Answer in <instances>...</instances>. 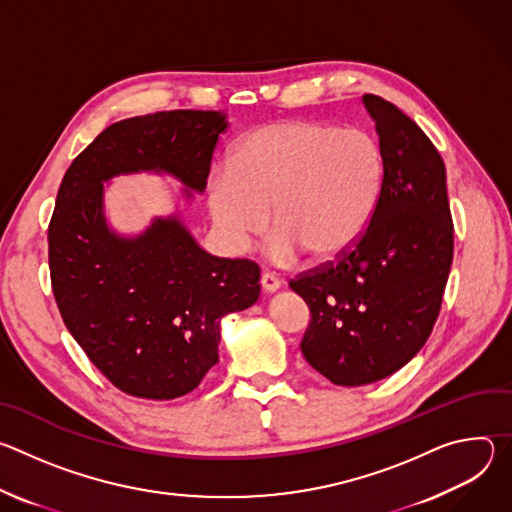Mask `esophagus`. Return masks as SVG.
Masks as SVG:
<instances>
[{
	"mask_svg": "<svg viewBox=\"0 0 512 512\" xmlns=\"http://www.w3.org/2000/svg\"><path fill=\"white\" fill-rule=\"evenodd\" d=\"M279 285H281V281H279L273 273H263V275H261V287H263L265 291H269V294H271V291H277Z\"/></svg>",
	"mask_w": 512,
	"mask_h": 512,
	"instance_id": "34e87169",
	"label": "esophagus"
}]
</instances>
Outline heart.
Listing matches in <instances>:
<instances>
[{
    "label": "heart",
    "mask_w": 512,
    "mask_h": 512,
    "mask_svg": "<svg viewBox=\"0 0 512 512\" xmlns=\"http://www.w3.org/2000/svg\"><path fill=\"white\" fill-rule=\"evenodd\" d=\"M385 186L375 135L314 119L261 125L239 139L229 170L208 182L214 225L235 249L271 227L275 263L330 261L352 249L373 223Z\"/></svg>",
    "instance_id": "obj_1"
}]
</instances>
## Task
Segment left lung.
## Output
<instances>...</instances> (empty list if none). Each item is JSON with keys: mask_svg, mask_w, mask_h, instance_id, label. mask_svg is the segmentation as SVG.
Listing matches in <instances>:
<instances>
[{"mask_svg": "<svg viewBox=\"0 0 512 512\" xmlns=\"http://www.w3.org/2000/svg\"><path fill=\"white\" fill-rule=\"evenodd\" d=\"M385 158L379 208L362 239L289 287L310 308L302 352L328 381L360 387L407 364L440 316L454 257L446 166L421 127L364 95Z\"/></svg>", "mask_w": 512, "mask_h": 512, "instance_id": "left-lung-1", "label": "left lung"}]
</instances>
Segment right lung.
I'll use <instances>...</instances> for the list:
<instances>
[{"mask_svg":"<svg viewBox=\"0 0 512 512\" xmlns=\"http://www.w3.org/2000/svg\"><path fill=\"white\" fill-rule=\"evenodd\" d=\"M216 111H158L109 125L72 160L48 225V263L60 316L101 375L139 399L194 391L218 360L221 318L259 298V265L204 253L176 218L117 239L103 218V180L164 170L204 190Z\"/></svg>","mask_w":512,"mask_h":512,"instance_id":"right-lung-1","label":"right lung"}]
</instances>
